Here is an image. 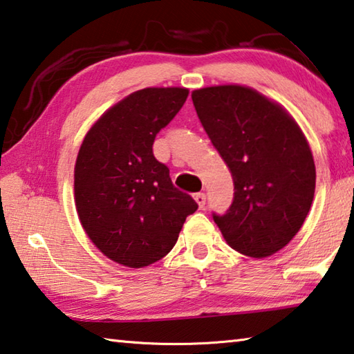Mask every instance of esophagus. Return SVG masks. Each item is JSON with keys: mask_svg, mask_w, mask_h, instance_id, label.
<instances>
[{"mask_svg": "<svg viewBox=\"0 0 354 354\" xmlns=\"http://www.w3.org/2000/svg\"><path fill=\"white\" fill-rule=\"evenodd\" d=\"M194 201L197 202L199 208H203V207H205V203H207V196L203 193H197V194H194Z\"/></svg>", "mask_w": 354, "mask_h": 354, "instance_id": "1", "label": "esophagus"}]
</instances>
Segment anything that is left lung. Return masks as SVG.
<instances>
[{"label":"left lung","mask_w":354,"mask_h":354,"mask_svg":"<svg viewBox=\"0 0 354 354\" xmlns=\"http://www.w3.org/2000/svg\"><path fill=\"white\" fill-rule=\"evenodd\" d=\"M191 97L234 183L230 208L213 213L214 222L236 252L274 255L300 230L314 199L305 135L286 110L249 86H207Z\"/></svg>","instance_id":"obj_1"}]
</instances>
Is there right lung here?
<instances>
[{
  "label": "right lung",
  "mask_w": 354,
  "mask_h": 354,
  "mask_svg": "<svg viewBox=\"0 0 354 354\" xmlns=\"http://www.w3.org/2000/svg\"><path fill=\"white\" fill-rule=\"evenodd\" d=\"M187 88H145L124 97L85 135L74 167V199L85 233L105 257L145 268L172 250L196 201L172 185L153 157L157 133L188 97Z\"/></svg>",
  "instance_id": "obj_1"
}]
</instances>
